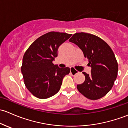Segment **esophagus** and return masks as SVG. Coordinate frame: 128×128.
I'll use <instances>...</instances> for the list:
<instances>
[{
    "label": "esophagus",
    "instance_id": "esophagus-1",
    "mask_svg": "<svg viewBox=\"0 0 128 128\" xmlns=\"http://www.w3.org/2000/svg\"><path fill=\"white\" fill-rule=\"evenodd\" d=\"M70 73L72 74H75L76 73H78V71L74 70L73 67H71L70 68Z\"/></svg>",
    "mask_w": 128,
    "mask_h": 128
}]
</instances>
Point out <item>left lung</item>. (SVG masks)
Here are the masks:
<instances>
[{
  "label": "left lung",
  "instance_id": "1",
  "mask_svg": "<svg viewBox=\"0 0 128 128\" xmlns=\"http://www.w3.org/2000/svg\"><path fill=\"white\" fill-rule=\"evenodd\" d=\"M69 41L82 50L92 68L91 74L82 73L85 81L78 84V90L89 99L102 98L111 90L118 75V62L113 50L103 39L86 32L74 34Z\"/></svg>",
  "mask_w": 128,
  "mask_h": 128
}]
</instances>
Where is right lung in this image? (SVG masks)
<instances>
[{"label":"right lung","mask_w":128,"mask_h":128,"mask_svg":"<svg viewBox=\"0 0 128 128\" xmlns=\"http://www.w3.org/2000/svg\"><path fill=\"white\" fill-rule=\"evenodd\" d=\"M72 35L48 32L38 38L25 52L21 70L26 88L34 96L45 99L59 91L63 78L70 70L59 68L53 60L59 46Z\"/></svg>","instance_id":"right-lung-1"}]
</instances>
